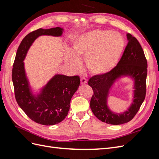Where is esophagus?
Wrapping results in <instances>:
<instances>
[{
	"label": "esophagus",
	"mask_w": 159,
	"mask_h": 159,
	"mask_svg": "<svg viewBox=\"0 0 159 159\" xmlns=\"http://www.w3.org/2000/svg\"><path fill=\"white\" fill-rule=\"evenodd\" d=\"M80 81H81V84L84 85L85 84H87V80H86L85 77H82V78H81Z\"/></svg>",
	"instance_id": "esophagus-1"
}]
</instances>
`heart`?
<instances>
[{
	"label": "heart",
	"instance_id": "obj_1",
	"mask_svg": "<svg viewBox=\"0 0 159 159\" xmlns=\"http://www.w3.org/2000/svg\"><path fill=\"white\" fill-rule=\"evenodd\" d=\"M125 48L123 38L119 33L96 30L77 38L66 61L78 67V58H85V68L91 74L103 75L111 71L121 58Z\"/></svg>",
	"mask_w": 159,
	"mask_h": 159
}]
</instances>
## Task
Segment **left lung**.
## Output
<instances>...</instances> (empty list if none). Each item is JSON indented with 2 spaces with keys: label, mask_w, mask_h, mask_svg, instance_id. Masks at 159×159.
I'll return each mask as SVG.
<instances>
[{
  "label": "left lung",
  "mask_w": 159,
  "mask_h": 159,
  "mask_svg": "<svg viewBox=\"0 0 159 159\" xmlns=\"http://www.w3.org/2000/svg\"><path fill=\"white\" fill-rule=\"evenodd\" d=\"M128 44L117 65L107 74L94 75L89 80L88 85L93 94L90 107L95 116L102 122L111 125L126 123L134 117L144 102L146 95L147 61L141 44L135 38L127 34ZM129 76L134 80L132 103L127 111L117 114L107 105L110 89L117 79Z\"/></svg>",
  "instance_id": "left-lung-1"
}]
</instances>
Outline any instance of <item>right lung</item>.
<instances>
[{"mask_svg": "<svg viewBox=\"0 0 159 159\" xmlns=\"http://www.w3.org/2000/svg\"><path fill=\"white\" fill-rule=\"evenodd\" d=\"M64 29L56 27L39 28L26 35L17 50L13 64L12 79L16 102L32 121L44 125H54L66 118L70 101L80 84V77L56 74L39 93H34L30 87L25 69L27 52L38 37L43 35L61 36Z\"/></svg>", "mask_w": 159, "mask_h": 159, "instance_id": "obj_1", "label": "right lung"}]
</instances>
